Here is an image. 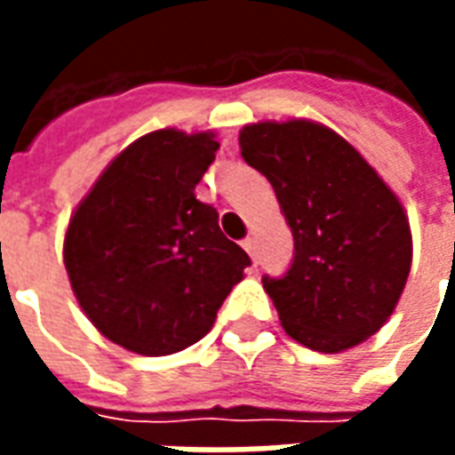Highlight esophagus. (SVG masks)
<instances>
[{"mask_svg": "<svg viewBox=\"0 0 455 455\" xmlns=\"http://www.w3.org/2000/svg\"><path fill=\"white\" fill-rule=\"evenodd\" d=\"M243 248H246V253L253 258V263H256V238L253 236L243 238Z\"/></svg>", "mask_w": 455, "mask_h": 455, "instance_id": "34e87169", "label": "esophagus"}]
</instances>
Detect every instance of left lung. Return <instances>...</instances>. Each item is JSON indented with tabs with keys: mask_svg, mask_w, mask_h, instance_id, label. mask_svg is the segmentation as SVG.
Returning <instances> with one entry per match:
<instances>
[{
	"mask_svg": "<svg viewBox=\"0 0 455 455\" xmlns=\"http://www.w3.org/2000/svg\"><path fill=\"white\" fill-rule=\"evenodd\" d=\"M241 156L266 175L295 238L285 275L263 277L285 331L339 353L380 329L411 266L400 199L339 133L315 121H260L238 133Z\"/></svg>",
	"mask_w": 455,
	"mask_h": 455,
	"instance_id": "left-lung-1",
	"label": "left lung"
}]
</instances>
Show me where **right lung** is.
I'll list each match as a JSON object with an SVG mask.
<instances>
[{"instance_id": "obj_1", "label": "right lung", "mask_w": 455, "mask_h": 455, "mask_svg": "<svg viewBox=\"0 0 455 455\" xmlns=\"http://www.w3.org/2000/svg\"><path fill=\"white\" fill-rule=\"evenodd\" d=\"M214 133L153 131L119 153L75 209L65 270L77 302L109 341L170 355L214 326L251 258L195 197L214 163Z\"/></svg>"}]
</instances>
